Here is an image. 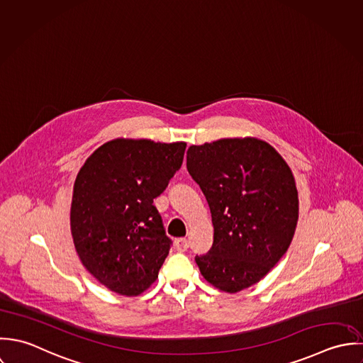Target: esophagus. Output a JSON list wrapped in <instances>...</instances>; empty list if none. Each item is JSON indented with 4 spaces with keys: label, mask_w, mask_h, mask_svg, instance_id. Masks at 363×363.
I'll return each instance as SVG.
<instances>
[{
    "label": "esophagus",
    "mask_w": 363,
    "mask_h": 363,
    "mask_svg": "<svg viewBox=\"0 0 363 363\" xmlns=\"http://www.w3.org/2000/svg\"><path fill=\"white\" fill-rule=\"evenodd\" d=\"M188 247H189V241H188L186 238H177V240H175V248H177V251L184 252V251L188 250Z\"/></svg>",
    "instance_id": "esophagus-1"
}]
</instances>
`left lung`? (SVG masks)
Here are the masks:
<instances>
[{
    "mask_svg": "<svg viewBox=\"0 0 363 363\" xmlns=\"http://www.w3.org/2000/svg\"><path fill=\"white\" fill-rule=\"evenodd\" d=\"M186 168L212 213L213 245L195 261L215 288L259 282L288 251L298 218L294 177L282 155L255 138L191 145Z\"/></svg>",
    "mask_w": 363,
    "mask_h": 363,
    "instance_id": "8db88e82",
    "label": "left lung"
}]
</instances>
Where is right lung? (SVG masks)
<instances>
[{
	"label": "right lung",
	"instance_id": "right-lung-1",
	"mask_svg": "<svg viewBox=\"0 0 363 363\" xmlns=\"http://www.w3.org/2000/svg\"><path fill=\"white\" fill-rule=\"evenodd\" d=\"M186 143L115 139L96 148L74 182L70 225L86 271L138 296L158 278L171 240L152 205L181 168Z\"/></svg>",
	"mask_w": 363,
	"mask_h": 363
}]
</instances>
